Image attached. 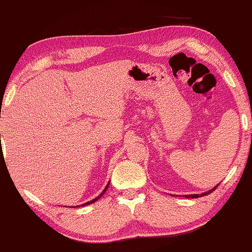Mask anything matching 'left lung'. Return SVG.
<instances>
[{
  "label": "left lung",
  "mask_w": 252,
  "mask_h": 252,
  "mask_svg": "<svg viewBox=\"0 0 252 252\" xmlns=\"http://www.w3.org/2000/svg\"><path fill=\"white\" fill-rule=\"evenodd\" d=\"M217 186H219V185H217ZM217 186H215V187H214V188L212 189V190H209V191H206V192H203V194H200V195H197V194H192V195H185V196H186V197H188V198H189V197H190V198H196V197H198V196L202 197V196H204V195H208V194H210V192L215 190V189L217 188Z\"/></svg>",
  "instance_id": "left-lung-1"
}]
</instances>
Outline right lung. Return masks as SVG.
Instances as JSON below:
<instances>
[{"label":"right lung","instance_id":"right-lung-1","mask_svg":"<svg viewBox=\"0 0 252 252\" xmlns=\"http://www.w3.org/2000/svg\"><path fill=\"white\" fill-rule=\"evenodd\" d=\"M108 186H110V182H108V183H107V186H106V187H105V189H104V190H102V191H101V194H100V195H99V196H97V197H95V198H93V200H92V201H89V202H86V203H85V204H82V206H86V204H91V203H93V202H95V201H97V200H99V198H100V197H101V195H104V192L107 190Z\"/></svg>","mask_w":252,"mask_h":252}]
</instances>
